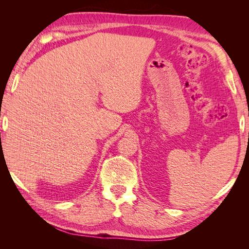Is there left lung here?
<instances>
[{
	"instance_id": "obj_1",
	"label": "left lung",
	"mask_w": 249,
	"mask_h": 249,
	"mask_svg": "<svg viewBox=\"0 0 249 249\" xmlns=\"http://www.w3.org/2000/svg\"><path fill=\"white\" fill-rule=\"evenodd\" d=\"M248 137H249V136H248Z\"/></svg>"
}]
</instances>
